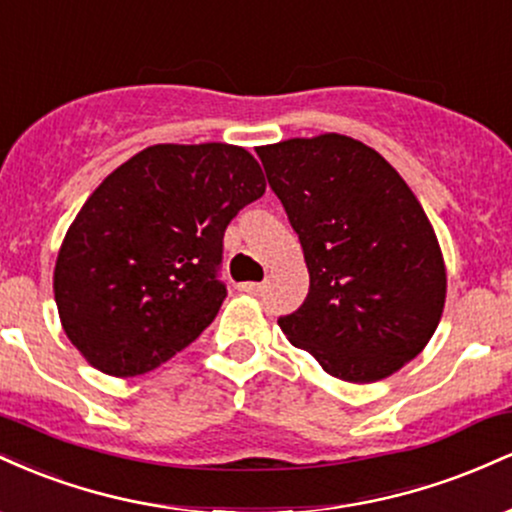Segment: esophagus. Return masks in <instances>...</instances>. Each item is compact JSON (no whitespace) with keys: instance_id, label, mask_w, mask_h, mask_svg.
Returning <instances> with one entry per match:
<instances>
[{"instance_id":"34e87169","label":"esophagus","mask_w":512,"mask_h":512,"mask_svg":"<svg viewBox=\"0 0 512 512\" xmlns=\"http://www.w3.org/2000/svg\"><path fill=\"white\" fill-rule=\"evenodd\" d=\"M238 291L250 293V296H260L264 291V284H260V281H245V284H238Z\"/></svg>"}]
</instances>
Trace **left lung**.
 <instances>
[{
	"label": "left lung",
	"mask_w": 512,
	"mask_h": 512,
	"mask_svg": "<svg viewBox=\"0 0 512 512\" xmlns=\"http://www.w3.org/2000/svg\"><path fill=\"white\" fill-rule=\"evenodd\" d=\"M255 151L310 274L308 298L279 317L281 332L346 383L397 373L431 342L448 293L419 199L378 151L344 134Z\"/></svg>",
	"instance_id": "1"
}]
</instances>
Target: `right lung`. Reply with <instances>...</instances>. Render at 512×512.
Returning a JSON list of instances; mask_svg holds the SVG:
<instances>
[{
  "label": "right lung",
  "instance_id": "add662e5",
  "mask_svg": "<svg viewBox=\"0 0 512 512\" xmlns=\"http://www.w3.org/2000/svg\"><path fill=\"white\" fill-rule=\"evenodd\" d=\"M260 163L233 144H156L105 178L57 252L64 334L101 373H149L219 313L223 231L264 195Z\"/></svg>",
  "mask_w": 512,
  "mask_h": 512
}]
</instances>
